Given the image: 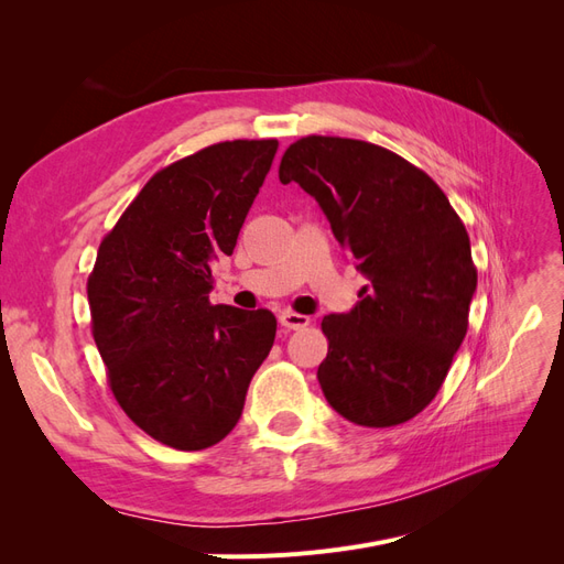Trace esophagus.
<instances>
[{
    "instance_id": "1",
    "label": "esophagus",
    "mask_w": 564,
    "mask_h": 564,
    "mask_svg": "<svg viewBox=\"0 0 564 564\" xmlns=\"http://www.w3.org/2000/svg\"><path fill=\"white\" fill-rule=\"evenodd\" d=\"M280 324L284 329H303V327H308V324H311V317L292 313V311H284V313H280Z\"/></svg>"
}]
</instances>
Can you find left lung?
Returning a JSON list of instances; mask_svg holds the SVG:
<instances>
[{
  "mask_svg": "<svg viewBox=\"0 0 564 564\" xmlns=\"http://www.w3.org/2000/svg\"><path fill=\"white\" fill-rule=\"evenodd\" d=\"M280 181L317 199L369 280L350 313L322 319L324 398L367 429L414 419L468 332L477 270L466 226L429 174L367 141L305 135L282 155Z\"/></svg>",
  "mask_w": 564,
  "mask_h": 564,
  "instance_id": "obj_1",
  "label": "left lung"
}]
</instances>
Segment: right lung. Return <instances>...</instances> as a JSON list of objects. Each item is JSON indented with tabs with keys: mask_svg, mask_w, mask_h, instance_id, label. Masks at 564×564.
Wrapping results in <instances>:
<instances>
[{
	"mask_svg": "<svg viewBox=\"0 0 564 564\" xmlns=\"http://www.w3.org/2000/svg\"><path fill=\"white\" fill-rule=\"evenodd\" d=\"M275 139L226 141L164 166L98 247L87 282L91 332L124 414L181 452L224 440L278 319L212 305V263L232 253Z\"/></svg>",
	"mask_w": 564,
	"mask_h": 564,
	"instance_id": "right-lung-1",
	"label": "right lung"
}]
</instances>
